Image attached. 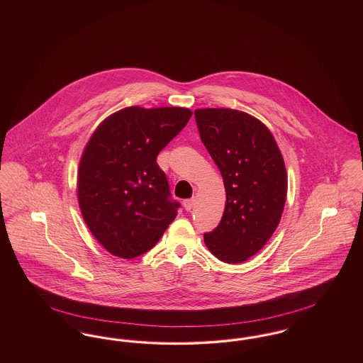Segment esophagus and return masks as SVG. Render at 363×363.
Segmentation results:
<instances>
[{"label": "esophagus", "mask_w": 363, "mask_h": 363, "mask_svg": "<svg viewBox=\"0 0 363 363\" xmlns=\"http://www.w3.org/2000/svg\"><path fill=\"white\" fill-rule=\"evenodd\" d=\"M193 206H194V199H189V200H185V201H184V207H185L186 211H190V209L193 208Z\"/></svg>", "instance_id": "34e87169"}]
</instances>
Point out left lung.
Returning <instances> with one entry per match:
<instances>
[{"label": "left lung", "mask_w": 363, "mask_h": 363, "mask_svg": "<svg viewBox=\"0 0 363 363\" xmlns=\"http://www.w3.org/2000/svg\"><path fill=\"white\" fill-rule=\"evenodd\" d=\"M194 116L225 189L222 220L204 242L215 257L240 264L264 247L280 222L287 197L284 160L271 130L245 111L197 108Z\"/></svg>", "instance_id": "obj_1"}]
</instances>
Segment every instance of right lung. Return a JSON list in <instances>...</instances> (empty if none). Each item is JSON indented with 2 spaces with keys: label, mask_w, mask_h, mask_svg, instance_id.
<instances>
[{
  "label": "right lung",
  "mask_w": 363,
  "mask_h": 363,
  "mask_svg": "<svg viewBox=\"0 0 363 363\" xmlns=\"http://www.w3.org/2000/svg\"><path fill=\"white\" fill-rule=\"evenodd\" d=\"M186 107L130 106L99 123L80 157L77 200L104 249L135 259L160 240L177 216L156 156L188 123Z\"/></svg>",
  "instance_id": "1"
}]
</instances>
